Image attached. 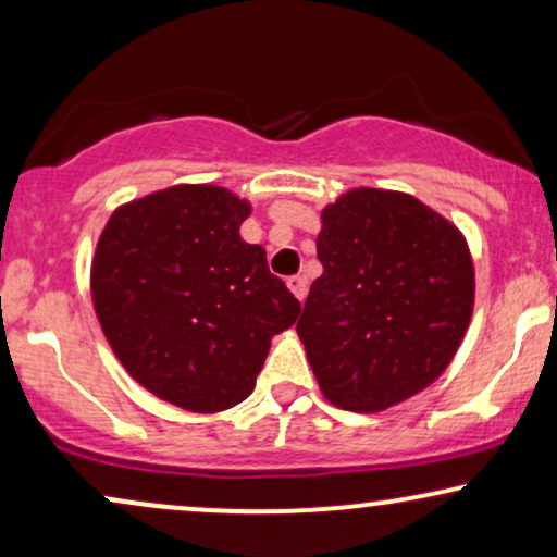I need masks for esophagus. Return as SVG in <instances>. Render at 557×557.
<instances>
[{
	"label": "esophagus",
	"mask_w": 557,
	"mask_h": 557,
	"mask_svg": "<svg viewBox=\"0 0 557 557\" xmlns=\"http://www.w3.org/2000/svg\"><path fill=\"white\" fill-rule=\"evenodd\" d=\"M286 286L292 288V294L296 296V299L304 301V296H307L309 281H307V276H288V278H286Z\"/></svg>",
	"instance_id": "obj_1"
}]
</instances>
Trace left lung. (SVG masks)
<instances>
[{
  "label": "left lung",
  "mask_w": 557,
  "mask_h": 557,
  "mask_svg": "<svg viewBox=\"0 0 557 557\" xmlns=\"http://www.w3.org/2000/svg\"><path fill=\"white\" fill-rule=\"evenodd\" d=\"M317 256L296 332L332 406L375 413L448 368L474 309V265L448 220L360 187L322 212Z\"/></svg>",
  "instance_id": "8db88e82"
}]
</instances>
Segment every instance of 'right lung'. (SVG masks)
Listing matches in <instances>:
<instances>
[{"label": "right lung", "mask_w": 557, "mask_h": 557, "mask_svg": "<svg viewBox=\"0 0 557 557\" xmlns=\"http://www.w3.org/2000/svg\"><path fill=\"white\" fill-rule=\"evenodd\" d=\"M250 205L212 185H177L113 212L90 292L101 330L136 383L215 413L253 391L273 334L301 304L261 246L240 238Z\"/></svg>", "instance_id": "obj_1"}]
</instances>
